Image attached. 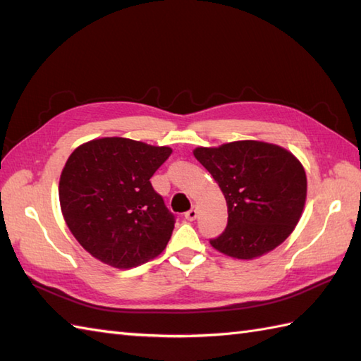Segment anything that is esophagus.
<instances>
[{
	"instance_id": "34e87169",
	"label": "esophagus",
	"mask_w": 361,
	"mask_h": 361,
	"mask_svg": "<svg viewBox=\"0 0 361 361\" xmlns=\"http://www.w3.org/2000/svg\"><path fill=\"white\" fill-rule=\"evenodd\" d=\"M196 216H197V210H196V207L190 209V210L185 213V219H188V221H193V219H196Z\"/></svg>"
}]
</instances>
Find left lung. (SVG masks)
Listing matches in <instances>:
<instances>
[{"instance_id":"left-lung-1","label":"left lung","mask_w":361,"mask_h":361,"mask_svg":"<svg viewBox=\"0 0 361 361\" xmlns=\"http://www.w3.org/2000/svg\"><path fill=\"white\" fill-rule=\"evenodd\" d=\"M193 154L218 182L227 202V226L210 240L213 247L251 260L286 240L302 215L307 196L305 171L291 152L243 140L219 148H196Z\"/></svg>"}]
</instances>
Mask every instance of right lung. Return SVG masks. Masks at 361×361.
<instances>
[{
    "label": "right lung",
    "mask_w": 361,
    "mask_h": 361,
    "mask_svg": "<svg viewBox=\"0 0 361 361\" xmlns=\"http://www.w3.org/2000/svg\"><path fill=\"white\" fill-rule=\"evenodd\" d=\"M171 156L168 146L106 137L71 152L59 182L68 229L87 252L128 269L157 257L176 218L151 178Z\"/></svg>",
    "instance_id": "right-lung-1"
}]
</instances>
